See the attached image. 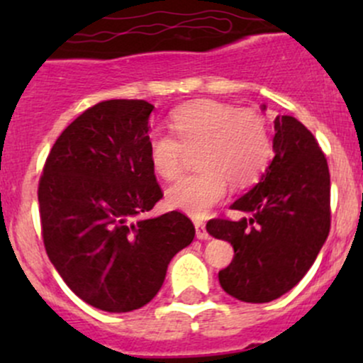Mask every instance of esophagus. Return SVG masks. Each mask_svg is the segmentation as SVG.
Segmentation results:
<instances>
[{
	"mask_svg": "<svg viewBox=\"0 0 363 363\" xmlns=\"http://www.w3.org/2000/svg\"><path fill=\"white\" fill-rule=\"evenodd\" d=\"M194 228H196V237L201 240H206L210 239V235H208L206 232V225L203 222H199V220H194Z\"/></svg>",
	"mask_w": 363,
	"mask_h": 363,
	"instance_id": "esophagus-1",
	"label": "esophagus"
}]
</instances>
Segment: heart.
<instances>
[{
    "label": "heart",
    "instance_id": "heart-1",
    "mask_svg": "<svg viewBox=\"0 0 363 363\" xmlns=\"http://www.w3.org/2000/svg\"><path fill=\"white\" fill-rule=\"evenodd\" d=\"M170 131L148 138L152 170L174 181L182 170L186 152H194L199 170L169 187L165 203L172 210L203 218L227 194L228 182L237 189L256 182L272 158V140L257 112L237 109L216 101H196L170 116Z\"/></svg>",
    "mask_w": 363,
    "mask_h": 363
}]
</instances>
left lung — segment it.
Wrapping results in <instances>:
<instances>
[{
	"instance_id": "obj_1",
	"label": "left lung",
	"mask_w": 363,
	"mask_h": 363,
	"mask_svg": "<svg viewBox=\"0 0 363 363\" xmlns=\"http://www.w3.org/2000/svg\"><path fill=\"white\" fill-rule=\"evenodd\" d=\"M273 152L259 182L230 206L251 218L206 223L208 234L234 247L218 280L242 302H272L294 289L314 264L331 225L329 169L314 135L291 116H277Z\"/></svg>"
}]
</instances>
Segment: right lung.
<instances>
[{"mask_svg": "<svg viewBox=\"0 0 363 363\" xmlns=\"http://www.w3.org/2000/svg\"><path fill=\"white\" fill-rule=\"evenodd\" d=\"M145 101L99 102L61 133L39 182L45 252L74 295L106 312L147 306L193 242L179 211L143 218L162 198L148 160Z\"/></svg>", "mask_w": 363, "mask_h": 363, "instance_id": "obj_1", "label": "right lung"}]
</instances>
